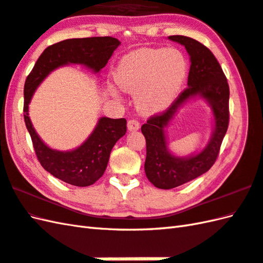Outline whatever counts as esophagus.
<instances>
[{
	"mask_svg": "<svg viewBox=\"0 0 263 263\" xmlns=\"http://www.w3.org/2000/svg\"><path fill=\"white\" fill-rule=\"evenodd\" d=\"M127 128L128 131H138L140 128V122L135 119L130 120L127 122Z\"/></svg>",
	"mask_w": 263,
	"mask_h": 263,
	"instance_id": "1",
	"label": "esophagus"
}]
</instances>
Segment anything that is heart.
Here are the masks:
<instances>
[{
    "instance_id": "1",
    "label": "heart",
    "mask_w": 263,
    "mask_h": 263,
    "mask_svg": "<svg viewBox=\"0 0 263 263\" xmlns=\"http://www.w3.org/2000/svg\"><path fill=\"white\" fill-rule=\"evenodd\" d=\"M186 72V59L180 49L140 48L121 60L115 80L124 91L136 92L141 111L157 113L174 100Z\"/></svg>"
}]
</instances>
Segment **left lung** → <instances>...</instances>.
<instances>
[{
    "mask_svg": "<svg viewBox=\"0 0 263 263\" xmlns=\"http://www.w3.org/2000/svg\"><path fill=\"white\" fill-rule=\"evenodd\" d=\"M168 39L185 46L190 55L191 66L187 88L178 95L165 111L149 117L141 126L147 146L144 172L156 187L164 190L180 186L211 168L219 155L230 122V87L215 55L193 38L176 35L170 36ZM195 96L202 97L211 105L215 117L214 132L202 152L189 158H177L166 148L164 127L177 109Z\"/></svg>",
    "mask_w": 263,
    "mask_h": 263,
    "instance_id": "1",
    "label": "left lung"
}]
</instances>
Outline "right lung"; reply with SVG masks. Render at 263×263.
<instances>
[{"mask_svg":"<svg viewBox=\"0 0 263 263\" xmlns=\"http://www.w3.org/2000/svg\"><path fill=\"white\" fill-rule=\"evenodd\" d=\"M120 44L119 39L113 37L72 38L53 44L38 58L26 79L24 117L37 158L44 170L71 185L89 186L103 176L111 149L126 133V120L100 117L91 135L80 147L71 152H59L47 147L38 137L28 116V105L36 88L53 70L73 63L99 72Z\"/></svg>","mask_w":263,"mask_h":263,"instance_id":"right-lung-1","label":"right lung"}]
</instances>
